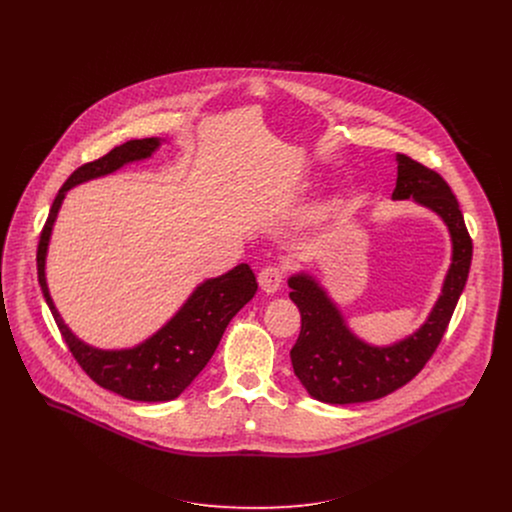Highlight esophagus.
<instances>
[{
    "mask_svg": "<svg viewBox=\"0 0 512 512\" xmlns=\"http://www.w3.org/2000/svg\"><path fill=\"white\" fill-rule=\"evenodd\" d=\"M284 278H286V268L284 266H266L258 274V284L264 292L276 293L280 290Z\"/></svg>",
    "mask_w": 512,
    "mask_h": 512,
    "instance_id": "obj_1",
    "label": "esophagus"
}]
</instances>
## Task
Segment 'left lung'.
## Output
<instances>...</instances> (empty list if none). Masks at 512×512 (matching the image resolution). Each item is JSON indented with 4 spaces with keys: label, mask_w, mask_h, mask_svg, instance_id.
<instances>
[{
    "label": "left lung",
    "mask_w": 512,
    "mask_h": 512,
    "mask_svg": "<svg viewBox=\"0 0 512 512\" xmlns=\"http://www.w3.org/2000/svg\"><path fill=\"white\" fill-rule=\"evenodd\" d=\"M396 161L392 199H414L438 213L451 234V266L428 321L390 347H372L355 337L313 278L297 274L288 280L290 297L301 313V331L290 353L293 372L313 398L327 404L376 400L410 382L436 353L469 276L473 242L449 185L434 169L404 153Z\"/></svg>",
    "instance_id": "1"
}]
</instances>
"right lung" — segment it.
Returning <instances> with one entry per match:
<instances>
[{
    "instance_id": "right-lung-1",
    "label": "right lung",
    "mask_w": 512,
    "mask_h": 512,
    "mask_svg": "<svg viewBox=\"0 0 512 512\" xmlns=\"http://www.w3.org/2000/svg\"><path fill=\"white\" fill-rule=\"evenodd\" d=\"M157 147V138L130 140L110 149L100 159L80 165L57 193L37 246V278L76 363L98 386L140 402H167L177 398L211 361L226 325L258 290L250 266L240 264L228 274L201 284L167 325L134 349H94L82 343L65 325L45 282V256L67 191L88 179L108 175L130 161L146 159Z\"/></svg>"
}]
</instances>
